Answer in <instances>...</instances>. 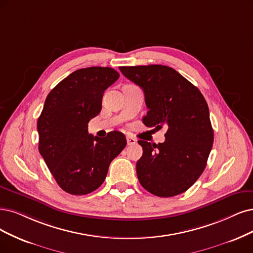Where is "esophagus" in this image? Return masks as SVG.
Wrapping results in <instances>:
<instances>
[{"instance_id":"1","label":"esophagus","mask_w":253,"mask_h":253,"mask_svg":"<svg viewBox=\"0 0 253 253\" xmlns=\"http://www.w3.org/2000/svg\"><path fill=\"white\" fill-rule=\"evenodd\" d=\"M127 144H128V146L135 145L136 144V139L131 137V136H127Z\"/></svg>"}]
</instances>
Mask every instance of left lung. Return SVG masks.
I'll return each mask as SVG.
<instances>
[{
  "label": "left lung",
  "instance_id": "obj_1",
  "mask_svg": "<svg viewBox=\"0 0 253 253\" xmlns=\"http://www.w3.org/2000/svg\"><path fill=\"white\" fill-rule=\"evenodd\" d=\"M122 74L145 93L143 123L167 128L166 141H138L143 155L136 174L144 189L158 197L179 195L197 181L213 143L208 103L200 90L174 69L161 64L120 67Z\"/></svg>",
  "mask_w": 253,
  "mask_h": 253
}]
</instances>
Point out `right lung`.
<instances>
[{
  "label": "right lung",
  "instance_id": "obj_1",
  "mask_svg": "<svg viewBox=\"0 0 253 253\" xmlns=\"http://www.w3.org/2000/svg\"><path fill=\"white\" fill-rule=\"evenodd\" d=\"M120 74L91 67L73 72L45 99L37 121L39 150L56 182L72 195H86L104 182L108 167L125 148V135L88 134V122L99 115L104 90Z\"/></svg>",
  "mask_w": 253,
  "mask_h": 253
}]
</instances>
